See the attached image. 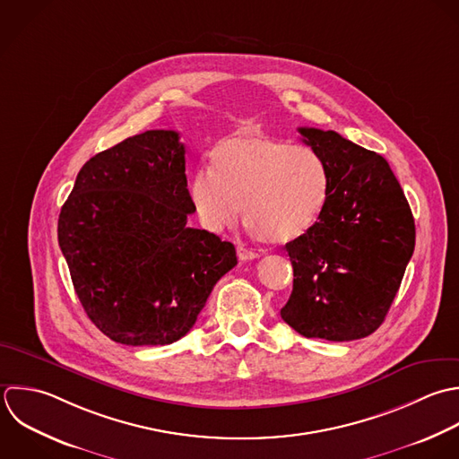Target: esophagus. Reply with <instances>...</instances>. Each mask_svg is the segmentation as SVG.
Masks as SVG:
<instances>
[{
    "label": "esophagus",
    "mask_w": 459,
    "mask_h": 459,
    "mask_svg": "<svg viewBox=\"0 0 459 459\" xmlns=\"http://www.w3.org/2000/svg\"><path fill=\"white\" fill-rule=\"evenodd\" d=\"M238 257H239L241 261H252V259H257L259 254L254 252V250H250V248H247L245 245H238Z\"/></svg>",
    "instance_id": "1"
}]
</instances>
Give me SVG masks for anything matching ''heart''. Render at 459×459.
<instances>
[{
	"instance_id": "b5f03b06",
	"label": "heart",
	"mask_w": 459,
	"mask_h": 459,
	"mask_svg": "<svg viewBox=\"0 0 459 459\" xmlns=\"http://www.w3.org/2000/svg\"><path fill=\"white\" fill-rule=\"evenodd\" d=\"M211 168L195 171L189 196L205 229L220 232L241 216L264 243L306 234L329 200V171L309 146L291 144L257 128L236 130L216 143Z\"/></svg>"
}]
</instances>
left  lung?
<instances>
[{"mask_svg": "<svg viewBox=\"0 0 459 459\" xmlns=\"http://www.w3.org/2000/svg\"><path fill=\"white\" fill-rule=\"evenodd\" d=\"M325 162L329 200L286 243L293 291L282 320L306 338L359 340L385 322L415 250V220L385 157L334 130L299 128Z\"/></svg>", "mask_w": 459, "mask_h": 459, "instance_id": "8db88e82", "label": "left lung"}]
</instances>
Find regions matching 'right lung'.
<instances>
[{
	"mask_svg": "<svg viewBox=\"0 0 459 459\" xmlns=\"http://www.w3.org/2000/svg\"><path fill=\"white\" fill-rule=\"evenodd\" d=\"M146 130L89 159L60 209L58 245L91 322L121 345L186 336L236 248L187 227L186 148Z\"/></svg>",
	"mask_w": 459,
	"mask_h": 459,
	"instance_id": "right-lung-1",
	"label": "right lung"
}]
</instances>
